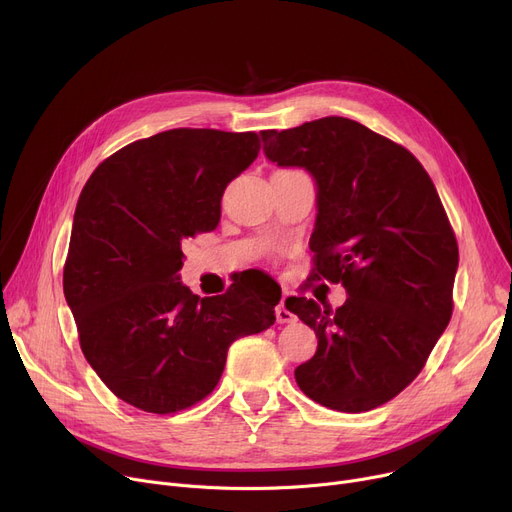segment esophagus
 Masks as SVG:
<instances>
[{
    "mask_svg": "<svg viewBox=\"0 0 512 512\" xmlns=\"http://www.w3.org/2000/svg\"><path fill=\"white\" fill-rule=\"evenodd\" d=\"M297 319V315H294L290 309H288V305H286V297L278 303V307H276V321L278 324H290V321H294Z\"/></svg>",
    "mask_w": 512,
    "mask_h": 512,
    "instance_id": "esophagus-1",
    "label": "esophagus"
}]
</instances>
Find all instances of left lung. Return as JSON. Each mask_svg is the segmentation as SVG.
<instances>
[{
  "mask_svg": "<svg viewBox=\"0 0 512 512\" xmlns=\"http://www.w3.org/2000/svg\"><path fill=\"white\" fill-rule=\"evenodd\" d=\"M261 137L267 159L315 178L311 276L348 292L336 311L286 299L317 336L294 378L328 409L371 411L417 378L450 321L459 245L444 205L411 151L355 120L328 116Z\"/></svg>",
  "mask_w": 512,
  "mask_h": 512,
  "instance_id": "obj_1",
  "label": "left lung"
}]
</instances>
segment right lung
Listing matches in <instances>:
<instances>
[{
	"instance_id": "add662e5",
	"label": "right lung",
	"mask_w": 512,
	"mask_h": 512,
	"mask_svg": "<svg viewBox=\"0 0 512 512\" xmlns=\"http://www.w3.org/2000/svg\"><path fill=\"white\" fill-rule=\"evenodd\" d=\"M261 149L257 132L174 128L103 159L78 197L64 294L80 348L128 405L170 415L218 386L228 348L270 328L280 299L234 288L197 297L182 242L220 222L226 186Z\"/></svg>"
}]
</instances>
